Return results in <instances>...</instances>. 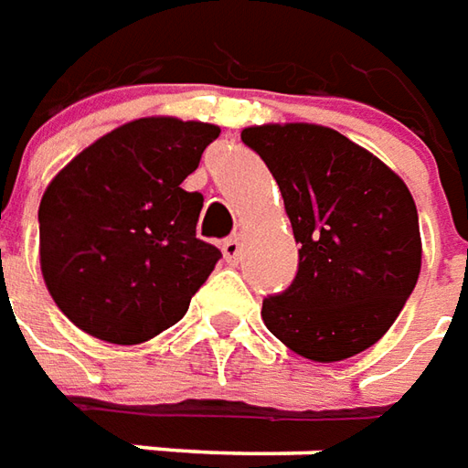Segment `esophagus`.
Returning a JSON list of instances; mask_svg holds the SVG:
<instances>
[{
    "label": "esophagus",
    "instance_id": "esophagus-1",
    "mask_svg": "<svg viewBox=\"0 0 468 468\" xmlns=\"http://www.w3.org/2000/svg\"><path fill=\"white\" fill-rule=\"evenodd\" d=\"M223 256L228 263H238V258H240V235H233V238L225 240Z\"/></svg>",
    "mask_w": 468,
    "mask_h": 468
}]
</instances>
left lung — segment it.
<instances>
[{"label":"left lung","mask_w":468,"mask_h":468,"mask_svg":"<svg viewBox=\"0 0 468 468\" xmlns=\"http://www.w3.org/2000/svg\"><path fill=\"white\" fill-rule=\"evenodd\" d=\"M240 139L279 182L302 245L296 279L263 299L268 332L314 362L372 347L420 273L418 210L405 182L326 126L268 123Z\"/></svg>","instance_id":"obj_1"}]
</instances>
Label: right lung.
<instances>
[{
	"mask_svg": "<svg viewBox=\"0 0 468 468\" xmlns=\"http://www.w3.org/2000/svg\"><path fill=\"white\" fill-rule=\"evenodd\" d=\"M218 136L200 121H132L48 185L37 212L42 276L75 326L139 345L187 314L223 253L197 238L202 195L179 185Z\"/></svg>",
	"mask_w": 468,
	"mask_h": 468,
	"instance_id": "obj_1",
	"label": "right lung"
}]
</instances>
